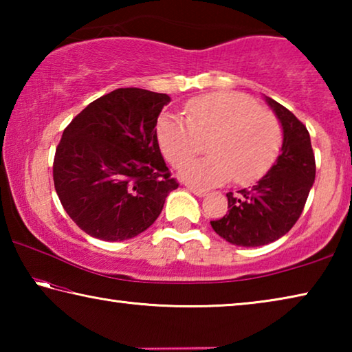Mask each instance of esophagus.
<instances>
[{"instance_id": "esophagus-1", "label": "esophagus", "mask_w": 352, "mask_h": 352, "mask_svg": "<svg viewBox=\"0 0 352 352\" xmlns=\"http://www.w3.org/2000/svg\"><path fill=\"white\" fill-rule=\"evenodd\" d=\"M188 189L192 194L197 195V197H204V195H206V190L205 189H200V188H195V186H188Z\"/></svg>"}]
</instances>
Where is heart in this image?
Listing matches in <instances>:
<instances>
[{"mask_svg":"<svg viewBox=\"0 0 352 352\" xmlns=\"http://www.w3.org/2000/svg\"><path fill=\"white\" fill-rule=\"evenodd\" d=\"M164 158L178 168L208 140L210 157L184 164L183 180L201 188L217 186L234 177L253 183L270 169L283 144V127L272 111L253 98L222 91L189 100L186 119L163 116L157 126Z\"/></svg>","mask_w":352,"mask_h":352,"instance_id":"obj_1","label":"heart"}]
</instances>
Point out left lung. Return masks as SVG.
<instances>
[{"instance_id":"left-lung-1","label":"left lung","mask_w":352,"mask_h":352,"mask_svg":"<svg viewBox=\"0 0 352 352\" xmlns=\"http://www.w3.org/2000/svg\"><path fill=\"white\" fill-rule=\"evenodd\" d=\"M283 126V147L276 163L250 189L228 192V212L211 220L216 233L233 245L259 247L289 233L305 210L314 180L311 136L294 113L265 98Z\"/></svg>"}]
</instances>
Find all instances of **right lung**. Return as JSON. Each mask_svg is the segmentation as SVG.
I'll return each mask as SVG.
<instances>
[{"mask_svg": "<svg viewBox=\"0 0 352 352\" xmlns=\"http://www.w3.org/2000/svg\"><path fill=\"white\" fill-rule=\"evenodd\" d=\"M164 93L118 88L88 104L63 130L52 164L56 192L73 222L102 241L147 230L178 182L160 151Z\"/></svg>", "mask_w": 352, "mask_h": 352, "instance_id": "right-lung-1", "label": "right lung"}]
</instances>
